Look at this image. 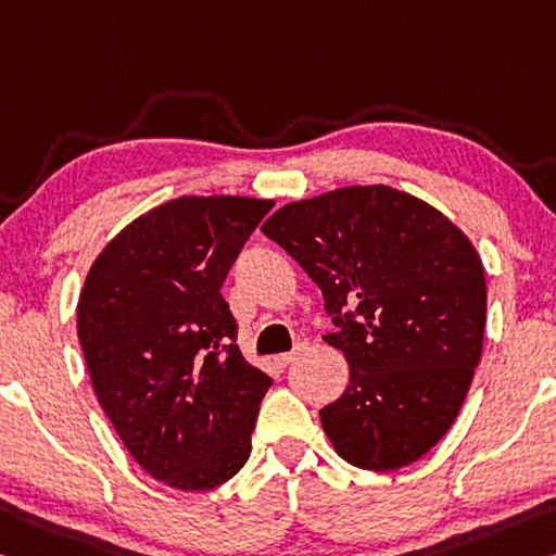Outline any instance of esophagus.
I'll return each mask as SVG.
<instances>
[{"label": "esophagus", "mask_w": 556, "mask_h": 556, "mask_svg": "<svg viewBox=\"0 0 556 556\" xmlns=\"http://www.w3.org/2000/svg\"><path fill=\"white\" fill-rule=\"evenodd\" d=\"M306 349H309V346H306V343H296V346H294L292 351H289V354L277 356V364H279V366H289V364H292V361H296L299 356H302Z\"/></svg>", "instance_id": "esophagus-1"}]
</instances>
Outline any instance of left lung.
<instances>
[{"mask_svg": "<svg viewBox=\"0 0 556 556\" xmlns=\"http://www.w3.org/2000/svg\"><path fill=\"white\" fill-rule=\"evenodd\" d=\"M262 232L319 285L346 391L319 410L343 460L399 470L453 426L480 364L488 289L472 242L428 202L351 185L279 207Z\"/></svg>", "mask_w": 556, "mask_h": 556, "instance_id": "left-lung-1", "label": "left lung"}]
</instances>
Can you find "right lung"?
I'll return each mask as SVG.
<instances>
[{
	"instance_id": "add662e5",
	"label": "right lung",
	"mask_w": 556,
	"mask_h": 556,
	"mask_svg": "<svg viewBox=\"0 0 556 556\" xmlns=\"http://www.w3.org/2000/svg\"><path fill=\"white\" fill-rule=\"evenodd\" d=\"M271 205L165 202L105 244L78 296L96 399L140 468L175 490H213L250 457L271 378L244 361L219 289Z\"/></svg>"
}]
</instances>
